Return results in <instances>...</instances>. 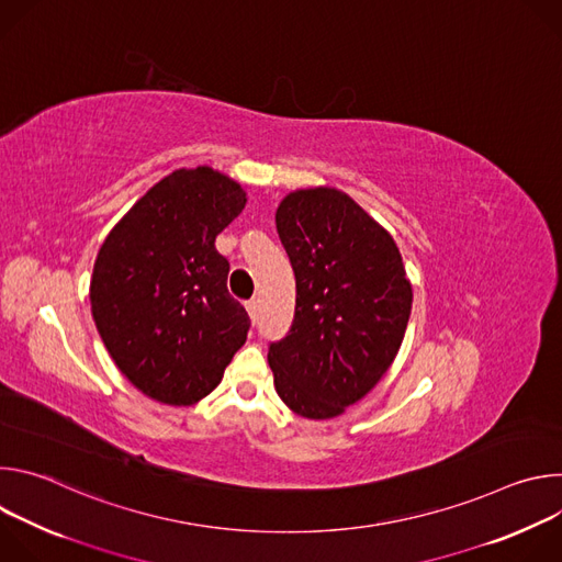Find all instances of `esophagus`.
Wrapping results in <instances>:
<instances>
[{
    "label": "esophagus",
    "instance_id": "esophagus-1",
    "mask_svg": "<svg viewBox=\"0 0 562 562\" xmlns=\"http://www.w3.org/2000/svg\"><path fill=\"white\" fill-rule=\"evenodd\" d=\"M247 311H249L251 323H256V319H258V313H260V302H258V300H249V302H247Z\"/></svg>",
    "mask_w": 562,
    "mask_h": 562
}]
</instances>
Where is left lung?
<instances>
[{
  "mask_svg": "<svg viewBox=\"0 0 562 562\" xmlns=\"http://www.w3.org/2000/svg\"><path fill=\"white\" fill-rule=\"evenodd\" d=\"M295 273V315L269 349L282 403L329 420L362 400L403 345L412 282L391 233L334 187L297 189L276 211Z\"/></svg>",
  "mask_w": 562,
  "mask_h": 562,
  "instance_id": "left-lung-1",
  "label": "left lung"
}]
</instances>
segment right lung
Instances as JSON below:
<instances>
[{
    "label": "right lung",
    "instance_id": "obj_1",
    "mask_svg": "<svg viewBox=\"0 0 562 562\" xmlns=\"http://www.w3.org/2000/svg\"><path fill=\"white\" fill-rule=\"evenodd\" d=\"M247 191L211 169H178L111 228L91 276V311L117 369L144 395L189 407L222 380L251 319L228 295L215 237Z\"/></svg>",
    "mask_w": 562,
    "mask_h": 562
}]
</instances>
